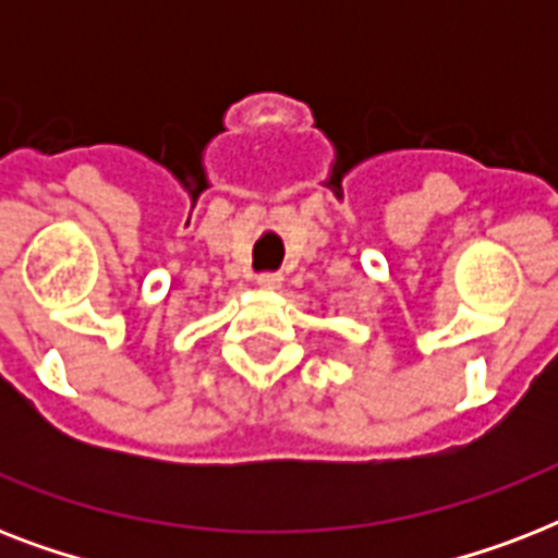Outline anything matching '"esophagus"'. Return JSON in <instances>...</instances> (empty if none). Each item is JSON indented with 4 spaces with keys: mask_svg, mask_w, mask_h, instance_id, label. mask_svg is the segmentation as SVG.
<instances>
[{
    "mask_svg": "<svg viewBox=\"0 0 558 558\" xmlns=\"http://www.w3.org/2000/svg\"><path fill=\"white\" fill-rule=\"evenodd\" d=\"M280 283H283V275H280V271H260V275H257V287L263 289H278Z\"/></svg>",
    "mask_w": 558,
    "mask_h": 558,
    "instance_id": "obj_1",
    "label": "esophagus"
}]
</instances>
